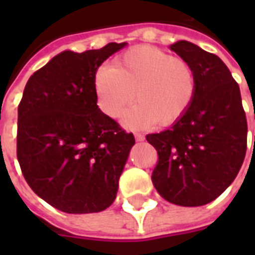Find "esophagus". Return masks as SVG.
Segmentation results:
<instances>
[{
    "label": "esophagus",
    "instance_id": "obj_1",
    "mask_svg": "<svg viewBox=\"0 0 255 255\" xmlns=\"http://www.w3.org/2000/svg\"><path fill=\"white\" fill-rule=\"evenodd\" d=\"M135 139H136V141H144V140H145V137H144V135H141V133H136Z\"/></svg>",
    "mask_w": 255,
    "mask_h": 255
}]
</instances>
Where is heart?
Returning a JSON list of instances; mask_svg holds the SVG:
<instances>
[{
  "instance_id": "1",
  "label": "heart",
  "mask_w": 255,
  "mask_h": 255,
  "mask_svg": "<svg viewBox=\"0 0 255 255\" xmlns=\"http://www.w3.org/2000/svg\"><path fill=\"white\" fill-rule=\"evenodd\" d=\"M94 87L100 110L118 118L124 108L137 100L123 115L124 127L143 129L168 127L182 119L193 103L197 79L192 66L181 58L153 46L128 50L115 67L96 70Z\"/></svg>"
}]
</instances>
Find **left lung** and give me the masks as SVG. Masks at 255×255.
<instances>
[{
    "label": "left lung",
    "mask_w": 255,
    "mask_h": 255,
    "mask_svg": "<svg viewBox=\"0 0 255 255\" xmlns=\"http://www.w3.org/2000/svg\"><path fill=\"white\" fill-rule=\"evenodd\" d=\"M169 47L192 66L197 88L182 119L147 135L159 155L152 182L172 204L201 206L224 193L241 169L248 122L238 83L217 55L188 41Z\"/></svg>",
    "instance_id": "obj_1"
}]
</instances>
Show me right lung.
<instances>
[{
	"mask_svg": "<svg viewBox=\"0 0 255 255\" xmlns=\"http://www.w3.org/2000/svg\"><path fill=\"white\" fill-rule=\"evenodd\" d=\"M126 45L66 50L35 71L23 90L18 163L34 193L65 213H98L115 201L135 137L100 111L94 79Z\"/></svg>",
	"mask_w": 255,
	"mask_h": 255,
	"instance_id": "add662e5",
	"label": "right lung"
}]
</instances>
